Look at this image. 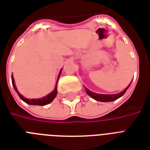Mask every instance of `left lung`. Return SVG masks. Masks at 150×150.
<instances>
[{"label": "left lung", "mask_w": 150, "mask_h": 150, "mask_svg": "<svg viewBox=\"0 0 150 150\" xmlns=\"http://www.w3.org/2000/svg\"><path fill=\"white\" fill-rule=\"evenodd\" d=\"M131 83H132V82H131ZM131 83L128 85V86L126 87L125 89H124L123 91L120 92V93H118L117 94H110V95L96 93H93V92L90 91L89 89H87L86 87H85V89H86V93L88 94L90 97H92V98L94 99L95 100H97V101H100V102H111V101L117 100V99L123 96L124 94L126 93V91H127V89H128V87L130 86Z\"/></svg>", "instance_id": "left-lung-1"}]
</instances>
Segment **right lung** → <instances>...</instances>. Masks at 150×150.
Listing matches in <instances>:
<instances>
[{
    "label": "right lung",
    "mask_w": 150,
    "mask_h": 150,
    "mask_svg": "<svg viewBox=\"0 0 150 150\" xmlns=\"http://www.w3.org/2000/svg\"><path fill=\"white\" fill-rule=\"evenodd\" d=\"M62 70V69H61ZM61 70L60 71V73H59L58 75V78H57V82H56V85H55V87H54V90L49 93L48 95L47 96H43L42 98H39V99H27L25 97L22 96V94H20V93L18 91L17 88H16V86H15V79H14V77H13V75L11 76V81H12V85H13V87H14V89L16 91V93H18V95L19 96V97L21 98V100H23L25 103H26L28 104H30V105H39V106H44V105H47L48 103H51L54 99L56 97L57 94V82H58V79H59V77H60V75H61Z\"/></svg>",
    "instance_id": "add662e5"
}]
</instances>
